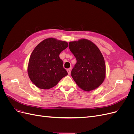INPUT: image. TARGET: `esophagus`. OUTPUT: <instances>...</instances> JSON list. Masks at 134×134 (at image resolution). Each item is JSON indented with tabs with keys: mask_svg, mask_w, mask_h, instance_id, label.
<instances>
[{
	"mask_svg": "<svg viewBox=\"0 0 134 134\" xmlns=\"http://www.w3.org/2000/svg\"><path fill=\"white\" fill-rule=\"evenodd\" d=\"M66 70H67V72H68V74L69 75V74H70V72H71V68H70V69H67Z\"/></svg>",
	"mask_w": 134,
	"mask_h": 134,
	"instance_id": "1",
	"label": "esophagus"
}]
</instances>
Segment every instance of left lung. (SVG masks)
<instances>
[{"instance_id": "1", "label": "left lung", "mask_w": 134, "mask_h": 134, "mask_svg": "<svg viewBox=\"0 0 134 134\" xmlns=\"http://www.w3.org/2000/svg\"><path fill=\"white\" fill-rule=\"evenodd\" d=\"M76 59L71 75L80 88L90 92L96 90L106 78V65L100 51L90 40L82 38L69 43Z\"/></svg>"}]
</instances>
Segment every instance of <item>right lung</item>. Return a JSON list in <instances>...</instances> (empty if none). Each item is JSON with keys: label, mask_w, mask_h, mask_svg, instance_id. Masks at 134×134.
Listing matches in <instances>:
<instances>
[{"label": "right lung", "mask_w": 134, "mask_h": 134, "mask_svg": "<svg viewBox=\"0 0 134 134\" xmlns=\"http://www.w3.org/2000/svg\"><path fill=\"white\" fill-rule=\"evenodd\" d=\"M68 46L67 42L52 37L43 40L36 46L30 56L27 72L36 87L48 90L68 75L59 58L60 52Z\"/></svg>", "instance_id": "1"}]
</instances>
